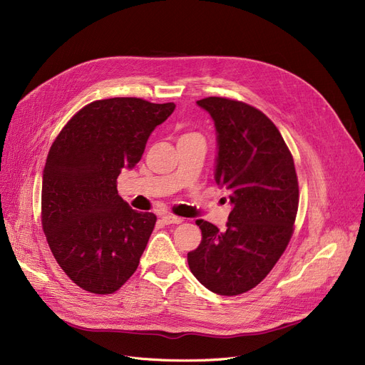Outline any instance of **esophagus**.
<instances>
[{
  "label": "esophagus",
  "instance_id": "1",
  "mask_svg": "<svg viewBox=\"0 0 365 365\" xmlns=\"http://www.w3.org/2000/svg\"><path fill=\"white\" fill-rule=\"evenodd\" d=\"M162 221H163L165 224H181V222H182V218L175 217V215H163V217H162Z\"/></svg>",
  "mask_w": 365,
  "mask_h": 365
}]
</instances>
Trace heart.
<instances>
[{
    "instance_id": "1",
    "label": "heart",
    "mask_w": 365,
    "mask_h": 365,
    "mask_svg": "<svg viewBox=\"0 0 365 365\" xmlns=\"http://www.w3.org/2000/svg\"><path fill=\"white\" fill-rule=\"evenodd\" d=\"M196 133H187V135H184V136H195Z\"/></svg>"
}]
</instances>
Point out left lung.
I'll use <instances>...</instances> for the list:
<instances>
[{
  "label": "left lung",
  "instance_id": "obj_1",
  "mask_svg": "<svg viewBox=\"0 0 365 365\" xmlns=\"http://www.w3.org/2000/svg\"><path fill=\"white\" fill-rule=\"evenodd\" d=\"M214 120L215 182L230 192L227 229L205 220L200 245L187 254L196 279L220 296L262 282L284 254L299 207V182L282 135L262 111L225 98L196 102Z\"/></svg>",
  "mask_w": 365,
  "mask_h": 365
}]
</instances>
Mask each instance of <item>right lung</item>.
I'll list each match as a JSON object with an SVG mask.
<instances>
[{"label": "right lung", "mask_w": 365, "mask_h": 365, "mask_svg": "<svg viewBox=\"0 0 365 365\" xmlns=\"http://www.w3.org/2000/svg\"><path fill=\"white\" fill-rule=\"evenodd\" d=\"M175 103L140 98L95 101L51 144L43 170L41 221L48 247L69 279L111 294L135 273L155 224L117 193V178L141 160L151 132Z\"/></svg>", "instance_id": "1"}]
</instances>
